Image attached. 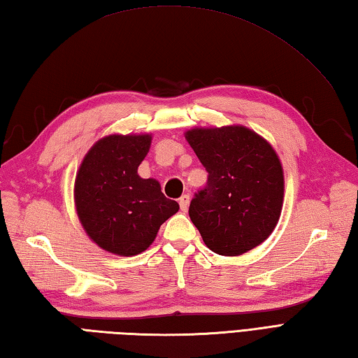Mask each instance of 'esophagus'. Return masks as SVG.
<instances>
[{
	"instance_id": "34e87169",
	"label": "esophagus",
	"mask_w": 358,
	"mask_h": 358,
	"mask_svg": "<svg viewBox=\"0 0 358 358\" xmlns=\"http://www.w3.org/2000/svg\"><path fill=\"white\" fill-rule=\"evenodd\" d=\"M178 203H180V209L183 210V212H186L187 208H189V203H191V196H189V195H183V196H181V199H180Z\"/></svg>"
}]
</instances>
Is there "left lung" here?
<instances>
[{
    "mask_svg": "<svg viewBox=\"0 0 358 358\" xmlns=\"http://www.w3.org/2000/svg\"><path fill=\"white\" fill-rule=\"evenodd\" d=\"M187 143L209 172L189 217L212 252L237 257L269 237L285 196L281 162L271 144L249 127H194Z\"/></svg>",
    "mask_w": 358,
    "mask_h": 358,
    "instance_id": "8db88e82",
    "label": "left lung"
}]
</instances>
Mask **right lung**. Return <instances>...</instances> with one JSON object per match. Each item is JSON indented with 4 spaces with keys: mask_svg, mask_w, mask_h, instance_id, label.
I'll list each match as a JSON object with an SVG mask.
<instances>
[{
    "mask_svg": "<svg viewBox=\"0 0 358 358\" xmlns=\"http://www.w3.org/2000/svg\"><path fill=\"white\" fill-rule=\"evenodd\" d=\"M150 134H112L98 140L83 158L75 177L73 200L81 226L101 249L134 257L154 243L159 226L177 214L154 178H141Z\"/></svg>",
    "mask_w": 358,
    "mask_h": 358,
    "instance_id": "1",
    "label": "right lung"
}]
</instances>
